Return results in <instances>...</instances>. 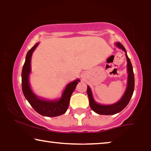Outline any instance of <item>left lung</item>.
I'll return each instance as SVG.
<instances>
[{
	"label": "left lung",
	"mask_w": 151,
	"mask_h": 151,
	"mask_svg": "<svg viewBox=\"0 0 151 151\" xmlns=\"http://www.w3.org/2000/svg\"><path fill=\"white\" fill-rule=\"evenodd\" d=\"M116 45L127 53L124 47L121 43L117 42ZM126 56H127V60L128 62L127 69L128 73H129V75H128V84L124 94L123 97L118 102L111 105H102L98 104V103L95 102L93 98L92 93L90 87L88 86H87V94L88 96V100H89L90 107L94 112L98 113V114L106 115L116 114V113L122 111L127 106V104H129L130 100H131V98L133 94L134 87H135V78H134L133 66L131 65V60H130L129 58L128 57L127 54H126Z\"/></svg>",
	"instance_id": "8db88e82"
}]
</instances>
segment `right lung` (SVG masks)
Listing matches in <instances>:
<instances>
[{
    "mask_svg": "<svg viewBox=\"0 0 151 151\" xmlns=\"http://www.w3.org/2000/svg\"><path fill=\"white\" fill-rule=\"evenodd\" d=\"M37 43L27 53L25 62L22 70V88L25 98L33 109L39 114L47 117H56L63 115L67 111L69 104L70 98L75 90L79 80L70 82L64 91L63 96L57 101H46L39 99L31 90L29 84V75L31 71V58L33 51L35 50Z\"/></svg>",
    "mask_w": 151,
    "mask_h": 151,
    "instance_id": "obj_1",
    "label": "right lung"
}]
</instances>
